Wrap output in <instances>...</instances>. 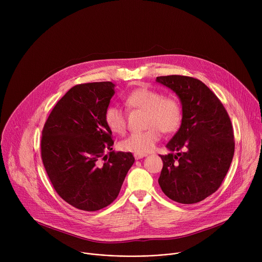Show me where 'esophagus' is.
I'll use <instances>...</instances> for the list:
<instances>
[{
    "label": "esophagus",
    "mask_w": 262,
    "mask_h": 262,
    "mask_svg": "<svg viewBox=\"0 0 262 262\" xmlns=\"http://www.w3.org/2000/svg\"><path fill=\"white\" fill-rule=\"evenodd\" d=\"M134 157H135V159H136V160H141V159H143V158L147 157V155H138V154H135V155H134Z\"/></svg>",
    "instance_id": "esophagus-1"
}]
</instances>
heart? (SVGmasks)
<instances>
[{"label": "heart", "instance_id": "obj_1", "mask_svg": "<svg viewBox=\"0 0 262 262\" xmlns=\"http://www.w3.org/2000/svg\"><path fill=\"white\" fill-rule=\"evenodd\" d=\"M129 108L147 112L145 132L130 134L119 144L124 151L144 155L151 151L161 139V132L172 133L178 128L182 118L180 102L175 97H164L154 89L142 87L129 92L124 99ZM104 121L115 134L122 135L126 130V115L118 105H110L105 110Z\"/></svg>", "mask_w": 262, "mask_h": 262}]
</instances>
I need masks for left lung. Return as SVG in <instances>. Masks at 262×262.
Segmentation results:
<instances>
[{
    "label": "left lung",
    "mask_w": 262,
    "mask_h": 262,
    "mask_svg": "<svg viewBox=\"0 0 262 262\" xmlns=\"http://www.w3.org/2000/svg\"><path fill=\"white\" fill-rule=\"evenodd\" d=\"M172 90L182 110L181 124L161 156L159 184L171 200L194 204L213 194L225 178L234 155L233 128L227 111L201 81L184 76L158 77ZM184 148V153H178ZM177 151L176 155L172 152Z\"/></svg>",
    "instance_id": "obj_1"
}]
</instances>
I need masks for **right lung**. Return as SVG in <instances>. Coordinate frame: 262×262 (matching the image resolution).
<instances>
[{
  "label": "right lung",
  "instance_id": "right-lung-1",
  "mask_svg": "<svg viewBox=\"0 0 262 262\" xmlns=\"http://www.w3.org/2000/svg\"><path fill=\"white\" fill-rule=\"evenodd\" d=\"M114 94L112 82L72 87L57 102L42 130L41 158L54 189L81 210H99L113 202L135 163L130 152L112 151L114 141L104 113Z\"/></svg>",
  "mask_w": 262,
  "mask_h": 262
}]
</instances>
